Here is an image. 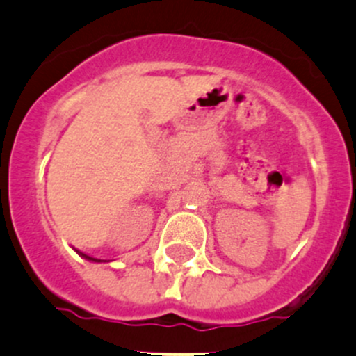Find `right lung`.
<instances>
[{
    "label": "right lung",
    "instance_id": "add662e5",
    "mask_svg": "<svg viewBox=\"0 0 356 356\" xmlns=\"http://www.w3.org/2000/svg\"><path fill=\"white\" fill-rule=\"evenodd\" d=\"M76 252H79V250H76ZM80 255L83 257V259H87V260H92V262H103V260H99V259H94V257H90V255H86V253H82V252H79Z\"/></svg>",
    "mask_w": 356,
    "mask_h": 356
}]
</instances>
